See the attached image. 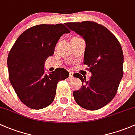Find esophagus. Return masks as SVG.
Wrapping results in <instances>:
<instances>
[{"mask_svg":"<svg viewBox=\"0 0 135 135\" xmlns=\"http://www.w3.org/2000/svg\"><path fill=\"white\" fill-rule=\"evenodd\" d=\"M69 79H73V72H69Z\"/></svg>","mask_w":135,"mask_h":135,"instance_id":"esophagus-1","label":"esophagus"}]
</instances>
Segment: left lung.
<instances>
[{"mask_svg": "<svg viewBox=\"0 0 135 135\" xmlns=\"http://www.w3.org/2000/svg\"><path fill=\"white\" fill-rule=\"evenodd\" d=\"M65 25L85 41L84 64L91 73L88 80L79 73L75 75L83 86L73 91L75 100L85 109H101L115 96L123 77V55L120 44L107 28L95 22L67 23Z\"/></svg>", "mask_w": 135, "mask_h": 135, "instance_id": "8db88e82", "label": "left lung"}]
</instances>
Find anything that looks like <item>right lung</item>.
<instances>
[{
    "mask_svg": "<svg viewBox=\"0 0 135 135\" xmlns=\"http://www.w3.org/2000/svg\"><path fill=\"white\" fill-rule=\"evenodd\" d=\"M69 32L63 24L32 26L18 37L9 51V81L19 99L29 108L41 109L51 105L58 81L69 77L62 68L45 73L44 64L53 55L60 37Z\"/></svg>",
    "mask_w": 135,
    "mask_h": 135,
    "instance_id": "obj_1",
    "label": "right lung"
}]
</instances>
